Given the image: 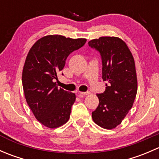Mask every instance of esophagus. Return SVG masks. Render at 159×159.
Instances as JSON below:
<instances>
[{
  "mask_svg": "<svg viewBox=\"0 0 159 159\" xmlns=\"http://www.w3.org/2000/svg\"><path fill=\"white\" fill-rule=\"evenodd\" d=\"M89 91H86V92H83V91H80L79 92V96H82V95H86V94H89Z\"/></svg>",
  "mask_w": 159,
  "mask_h": 159,
  "instance_id": "34e87169",
  "label": "esophagus"
}]
</instances>
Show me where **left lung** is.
Masks as SVG:
<instances>
[{"instance_id": "obj_1", "label": "left lung", "mask_w": 159, "mask_h": 159, "mask_svg": "<svg viewBox=\"0 0 159 159\" xmlns=\"http://www.w3.org/2000/svg\"><path fill=\"white\" fill-rule=\"evenodd\" d=\"M89 45L100 53L102 79L108 82L105 91L97 94L99 104L92 119L103 129H115L129 113L137 94L134 57L125 42L117 37H101L91 40Z\"/></svg>"}]
</instances>
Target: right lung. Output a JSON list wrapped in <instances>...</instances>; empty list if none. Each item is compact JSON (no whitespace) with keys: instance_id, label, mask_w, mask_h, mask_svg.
Masks as SVG:
<instances>
[{"instance_id":"right-lung-1","label":"right lung","mask_w":159,"mask_h":159,"mask_svg":"<svg viewBox=\"0 0 159 159\" xmlns=\"http://www.w3.org/2000/svg\"><path fill=\"white\" fill-rule=\"evenodd\" d=\"M86 41L48 35L37 41L27 55L22 72L25 98L37 120L49 129L60 127L69 119L76 96L58 89L55 80L68 55Z\"/></svg>"}]
</instances>
